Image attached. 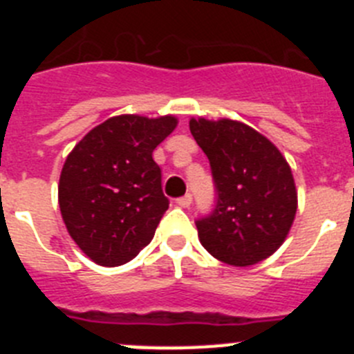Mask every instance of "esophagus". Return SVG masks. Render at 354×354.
Here are the masks:
<instances>
[{"mask_svg":"<svg viewBox=\"0 0 354 354\" xmlns=\"http://www.w3.org/2000/svg\"><path fill=\"white\" fill-rule=\"evenodd\" d=\"M192 204H193V196L189 195V193L180 196V198H177V205H180V207H189Z\"/></svg>","mask_w":354,"mask_h":354,"instance_id":"34e87169","label":"esophagus"}]
</instances>
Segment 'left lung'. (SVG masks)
Masks as SVG:
<instances>
[{"label":"left lung","mask_w":354,"mask_h":354,"mask_svg":"<svg viewBox=\"0 0 354 354\" xmlns=\"http://www.w3.org/2000/svg\"><path fill=\"white\" fill-rule=\"evenodd\" d=\"M189 131L211 162L216 207L196 221L212 257L248 268L273 255L292 227L298 192L282 152L243 122L192 118Z\"/></svg>","instance_id":"obj_1"}]
</instances>
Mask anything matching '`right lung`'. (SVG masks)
Segmentation results:
<instances>
[{"label": "right lung", "mask_w": 354, "mask_h": 354, "mask_svg": "<svg viewBox=\"0 0 354 354\" xmlns=\"http://www.w3.org/2000/svg\"><path fill=\"white\" fill-rule=\"evenodd\" d=\"M174 115H118L93 127L71 150L58 183L67 232L99 266L133 261L168 209L156 147L177 127Z\"/></svg>", "instance_id": "add662e5"}]
</instances>
